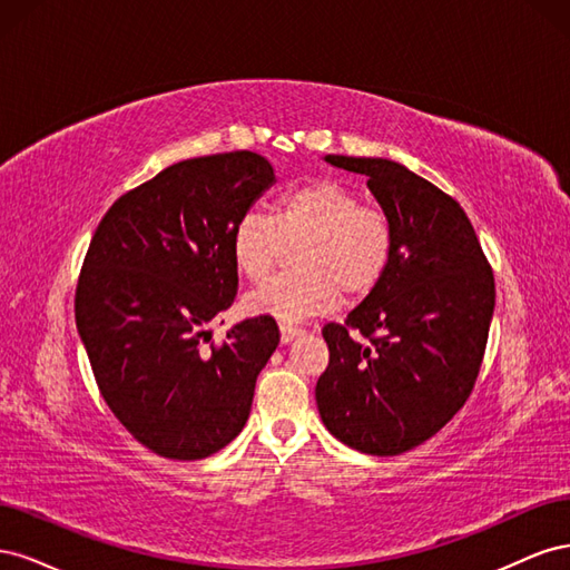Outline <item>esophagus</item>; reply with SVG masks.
Listing matches in <instances>:
<instances>
[{"label": "esophagus", "mask_w": 570, "mask_h": 570, "mask_svg": "<svg viewBox=\"0 0 570 570\" xmlns=\"http://www.w3.org/2000/svg\"><path fill=\"white\" fill-rule=\"evenodd\" d=\"M304 331L297 325H281V342L283 344H289L295 337H299Z\"/></svg>", "instance_id": "obj_1"}]
</instances>
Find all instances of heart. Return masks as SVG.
Here are the masks:
<instances>
[{
    "label": "heart",
    "instance_id": "1",
    "mask_svg": "<svg viewBox=\"0 0 570 570\" xmlns=\"http://www.w3.org/2000/svg\"><path fill=\"white\" fill-rule=\"evenodd\" d=\"M299 243H306L297 258L302 273L254 289L245 302L252 316L292 325L331 314L342 295L368 297L394 256V226L383 209L361 204L352 187L312 180L285 193L271 218L256 212L237 218L230 233L233 264L247 281H264L285 245Z\"/></svg>",
    "mask_w": 570,
    "mask_h": 570
}]
</instances>
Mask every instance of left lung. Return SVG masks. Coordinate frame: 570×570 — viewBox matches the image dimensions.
<instances>
[{"label": "left lung", "instance_id": "8db88e82", "mask_svg": "<svg viewBox=\"0 0 570 570\" xmlns=\"http://www.w3.org/2000/svg\"><path fill=\"white\" fill-rule=\"evenodd\" d=\"M368 178L394 226L385 278L347 321L327 323L316 383L323 425L356 452L396 456L454 419L475 385L494 314V275L456 199L390 159L340 157ZM364 334V345L351 331Z\"/></svg>", "mask_w": 570, "mask_h": 570}]
</instances>
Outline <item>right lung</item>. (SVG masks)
Masks as SVG:
<instances>
[{"label":"right lung","mask_w":570,"mask_h":570,"mask_svg":"<svg viewBox=\"0 0 570 570\" xmlns=\"http://www.w3.org/2000/svg\"><path fill=\"white\" fill-rule=\"evenodd\" d=\"M275 183L254 151L178 161L99 220L76 289V325L101 396L154 454L197 461L233 442L281 342L273 318L212 323L237 295L230 233Z\"/></svg>","instance_id":"right-lung-1"}]
</instances>
